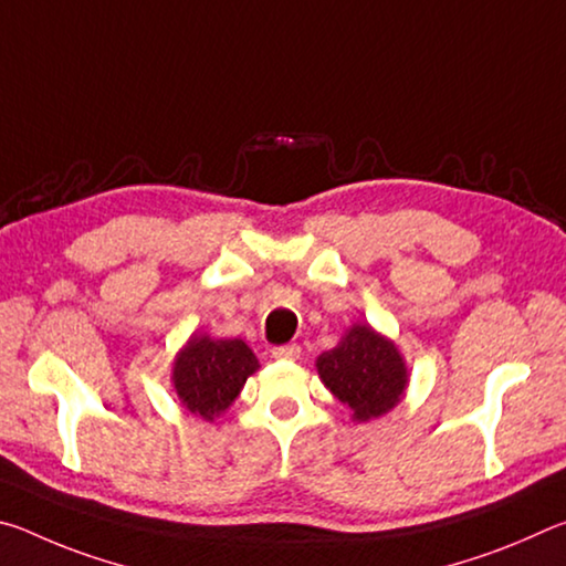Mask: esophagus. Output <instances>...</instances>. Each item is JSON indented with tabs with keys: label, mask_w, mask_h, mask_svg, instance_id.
Wrapping results in <instances>:
<instances>
[{
	"label": "esophagus",
	"mask_w": 566,
	"mask_h": 566,
	"mask_svg": "<svg viewBox=\"0 0 566 566\" xmlns=\"http://www.w3.org/2000/svg\"><path fill=\"white\" fill-rule=\"evenodd\" d=\"M300 354H302V349H300V344H282V347H274L272 349V357L274 359H290V361H294V359H300Z\"/></svg>",
	"instance_id": "obj_1"
}]
</instances>
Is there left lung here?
Instances as JSON below:
<instances>
[{
  "label": "left lung",
  "instance_id": "left-lung-1",
  "mask_svg": "<svg viewBox=\"0 0 566 566\" xmlns=\"http://www.w3.org/2000/svg\"><path fill=\"white\" fill-rule=\"evenodd\" d=\"M317 371L334 397L352 409L354 421H369L395 409L409 385L397 344L369 324H352L337 347L322 352Z\"/></svg>",
  "mask_w": 566,
  "mask_h": 566
}]
</instances>
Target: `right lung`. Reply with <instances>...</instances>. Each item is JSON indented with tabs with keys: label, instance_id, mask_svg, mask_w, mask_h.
I'll list each match as a JSON object with an SVG mask.
<instances>
[{
	"label": "right lung",
	"instance_id": "1",
	"mask_svg": "<svg viewBox=\"0 0 566 566\" xmlns=\"http://www.w3.org/2000/svg\"><path fill=\"white\" fill-rule=\"evenodd\" d=\"M260 369L242 339H212L195 334L177 354L171 385L191 415L212 421L239 397L247 377Z\"/></svg>",
	"mask_w": 566,
	"mask_h": 566
}]
</instances>
